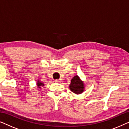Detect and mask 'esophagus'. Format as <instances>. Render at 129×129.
<instances>
[{
  "label": "esophagus",
  "mask_w": 129,
  "mask_h": 129,
  "mask_svg": "<svg viewBox=\"0 0 129 129\" xmlns=\"http://www.w3.org/2000/svg\"><path fill=\"white\" fill-rule=\"evenodd\" d=\"M54 82L56 83H59V82H61V79H56V80H54Z\"/></svg>",
  "instance_id": "esophagus-1"
}]
</instances>
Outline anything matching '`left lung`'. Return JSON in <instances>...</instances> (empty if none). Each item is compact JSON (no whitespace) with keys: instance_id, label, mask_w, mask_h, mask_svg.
Instances as JSON below:
<instances>
[{"instance_id":"1","label":"left lung","mask_w":129,"mask_h":129,"mask_svg":"<svg viewBox=\"0 0 129 129\" xmlns=\"http://www.w3.org/2000/svg\"><path fill=\"white\" fill-rule=\"evenodd\" d=\"M69 88L72 92L75 94H81L84 90V83L81 80L78 76H74L71 80V83L69 85Z\"/></svg>"}]
</instances>
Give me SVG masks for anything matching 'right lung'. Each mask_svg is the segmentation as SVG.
Here are the masks:
<instances>
[{
    "label": "right lung",
    "instance_id": "add662e5",
    "mask_svg": "<svg viewBox=\"0 0 129 129\" xmlns=\"http://www.w3.org/2000/svg\"><path fill=\"white\" fill-rule=\"evenodd\" d=\"M37 86H38L39 88H41L42 86H44V83H43L41 82L39 80H38V82H37Z\"/></svg>",
    "mask_w": 129,
    "mask_h": 129
}]
</instances>
